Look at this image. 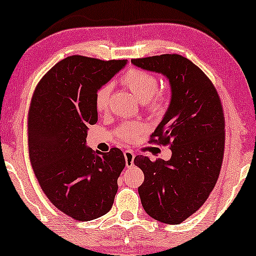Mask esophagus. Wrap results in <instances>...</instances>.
<instances>
[{
  "mask_svg": "<svg viewBox=\"0 0 256 256\" xmlns=\"http://www.w3.org/2000/svg\"><path fill=\"white\" fill-rule=\"evenodd\" d=\"M134 153L132 152V150H126L124 152V158H125V164H126V167H132L133 162H134Z\"/></svg>",
  "mask_w": 256,
  "mask_h": 256,
  "instance_id": "1",
  "label": "esophagus"
}]
</instances>
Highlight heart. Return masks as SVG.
Wrapping results in <instances>:
<instances>
[{
	"mask_svg": "<svg viewBox=\"0 0 256 256\" xmlns=\"http://www.w3.org/2000/svg\"><path fill=\"white\" fill-rule=\"evenodd\" d=\"M122 84L132 92L140 102H142L153 114L162 112L166 106V97L162 94H156L158 80L153 74L142 70H131L122 78ZM110 84H104L95 94V109L103 114L108 109ZM145 126L139 123H128L120 125L117 130V136L124 142H133L142 134Z\"/></svg>",
	"mask_w": 256,
	"mask_h": 256,
	"instance_id": "b5f03b06",
	"label": "heart"
}]
</instances>
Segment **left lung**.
Returning <instances> with one entry per match:
<instances>
[{
	"mask_svg": "<svg viewBox=\"0 0 256 256\" xmlns=\"http://www.w3.org/2000/svg\"><path fill=\"white\" fill-rule=\"evenodd\" d=\"M131 62L164 75L170 87L168 109L152 136L169 144L172 158H134L145 175L140 200L152 218L180 224L204 204L220 172L225 142L220 100L206 75L184 56L162 54Z\"/></svg>",
	"mask_w": 256,
	"mask_h": 256,
	"instance_id": "obj_1",
	"label": "left lung"
}]
</instances>
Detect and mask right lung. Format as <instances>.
Here are the masks:
<instances>
[{
    "mask_svg": "<svg viewBox=\"0 0 256 256\" xmlns=\"http://www.w3.org/2000/svg\"><path fill=\"white\" fill-rule=\"evenodd\" d=\"M128 60L72 56L52 67L36 88L28 111V153L42 192L80 222L110 211L125 167L120 148L102 153L86 145L97 123L95 94Z\"/></svg>",
    "mask_w": 256,
    "mask_h": 256,
    "instance_id": "add662e5",
    "label": "right lung"
}]
</instances>
